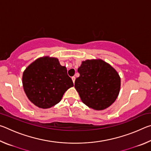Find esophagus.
I'll use <instances>...</instances> for the list:
<instances>
[{"mask_svg": "<svg viewBox=\"0 0 151 151\" xmlns=\"http://www.w3.org/2000/svg\"><path fill=\"white\" fill-rule=\"evenodd\" d=\"M75 76H73L72 77V80H73V83H75Z\"/></svg>", "mask_w": 151, "mask_h": 151, "instance_id": "34e87169", "label": "esophagus"}]
</instances>
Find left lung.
<instances>
[{"mask_svg": "<svg viewBox=\"0 0 151 151\" xmlns=\"http://www.w3.org/2000/svg\"><path fill=\"white\" fill-rule=\"evenodd\" d=\"M80 74L75 87L82 102L89 108L102 111L116 101L121 88V77L117 71L103 60L82 61Z\"/></svg>", "mask_w": 151, "mask_h": 151, "instance_id": "obj_1", "label": "left lung"}]
</instances>
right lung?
I'll return each mask as SVG.
<instances>
[{
	"instance_id": "obj_1",
	"label": "right lung",
	"mask_w": 151,
	"mask_h": 151,
	"mask_svg": "<svg viewBox=\"0 0 151 151\" xmlns=\"http://www.w3.org/2000/svg\"><path fill=\"white\" fill-rule=\"evenodd\" d=\"M22 86L28 99L40 109H49L59 103L63 94L74 86L65 66L57 58L40 57L22 74Z\"/></svg>"
}]
</instances>
